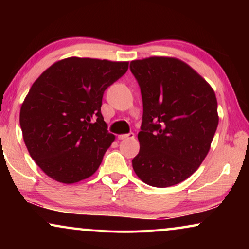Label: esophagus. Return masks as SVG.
<instances>
[{
  "instance_id": "obj_1",
  "label": "esophagus",
  "mask_w": 249,
  "mask_h": 249,
  "mask_svg": "<svg viewBox=\"0 0 249 249\" xmlns=\"http://www.w3.org/2000/svg\"><path fill=\"white\" fill-rule=\"evenodd\" d=\"M118 138L121 139V141H122V139H132V138H135V134H134V132H130V134L119 135Z\"/></svg>"
}]
</instances>
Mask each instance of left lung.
Wrapping results in <instances>:
<instances>
[{
    "label": "left lung",
    "mask_w": 249,
    "mask_h": 249,
    "mask_svg": "<svg viewBox=\"0 0 249 249\" xmlns=\"http://www.w3.org/2000/svg\"><path fill=\"white\" fill-rule=\"evenodd\" d=\"M130 70L141 86V148L132 160L139 179L164 188L189 178L211 148L219 114L211 85L177 57L134 60Z\"/></svg>",
    "instance_id": "8db88e82"
}]
</instances>
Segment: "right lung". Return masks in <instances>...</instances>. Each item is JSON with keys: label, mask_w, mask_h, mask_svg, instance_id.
I'll return each mask as SVG.
<instances>
[{"label": "right lung", "mask_w": 249, "mask_h": 249, "mask_svg": "<svg viewBox=\"0 0 249 249\" xmlns=\"http://www.w3.org/2000/svg\"><path fill=\"white\" fill-rule=\"evenodd\" d=\"M128 66L127 61L71 56L35 80L19 120L26 147L47 177L74 183L97 171L115 139L101 113L102 98Z\"/></svg>", "instance_id": "1"}]
</instances>
